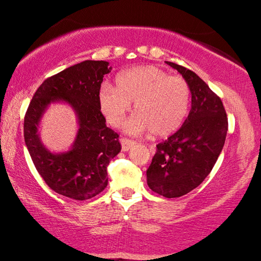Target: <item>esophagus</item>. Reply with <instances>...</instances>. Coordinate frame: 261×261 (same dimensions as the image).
I'll return each mask as SVG.
<instances>
[{
	"mask_svg": "<svg viewBox=\"0 0 261 261\" xmlns=\"http://www.w3.org/2000/svg\"><path fill=\"white\" fill-rule=\"evenodd\" d=\"M120 142H121L123 152H127V150H129L132 147L135 145V141H133V140H129V139H126V138L120 139Z\"/></svg>",
	"mask_w": 261,
	"mask_h": 261,
	"instance_id": "34e87169",
	"label": "esophagus"
}]
</instances>
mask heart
Instances as JSON below:
<instances>
[{"mask_svg":"<svg viewBox=\"0 0 261 261\" xmlns=\"http://www.w3.org/2000/svg\"><path fill=\"white\" fill-rule=\"evenodd\" d=\"M137 113L127 123L129 133L148 132L168 137L184 123L190 111L191 88L181 76H172L156 66H139L122 71L116 88L108 82L99 92L100 109L108 123L119 127L130 111Z\"/></svg>","mask_w":261,"mask_h":261,"instance_id":"b5f03b06","label":"heart"}]
</instances>
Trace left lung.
Masks as SVG:
<instances>
[{"label": "left lung", "mask_w": 261, "mask_h": 261, "mask_svg": "<svg viewBox=\"0 0 261 261\" xmlns=\"http://www.w3.org/2000/svg\"><path fill=\"white\" fill-rule=\"evenodd\" d=\"M191 88L192 108L182 126L164 142L147 169L150 190L165 198H179L199 186L214 167L228 129L220 97L194 71L166 61Z\"/></svg>", "instance_id": "obj_1"}]
</instances>
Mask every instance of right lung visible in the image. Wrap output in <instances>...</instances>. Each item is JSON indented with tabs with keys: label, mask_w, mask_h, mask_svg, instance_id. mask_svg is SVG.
<instances>
[{
	"label": "right lung",
	"mask_w": 261,
	"mask_h": 261,
	"mask_svg": "<svg viewBox=\"0 0 261 261\" xmlns=\"http://www.w3.org/2000/svg\"><path fill=\"white\" fill-rule=\"evenodd\" d=\"M107 61L80 62L43 81L34 94L24 116L23 134L32 160L56 193L87 200L108 184L107 166L121 150L119 135L106 126L99 103L103 76L112 70ZM65 100L78 116L77 138L68 152L51 153L40 142L38 123L47 106Z\"/></svg>",
	"instance_id": "obj_1"
}]
</instances>
